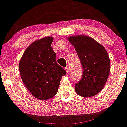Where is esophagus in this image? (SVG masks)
I'll return each mask as SVG.
<instances>
[{"instance_id":"obj_1","label":"esophagus","mask_w":127,"mask_h":127,"mask_svg":"<svg viewBox=\"0 0 127 127\" xmlns=\"http://www.w3.org/2000/svg\"><path fill=\"white\" fill-rule=\"evenodd\" d=\"M65 70H66V72H67V73H68V72H69V71H70L69 67H66V68H65Z\"/></svg>"}]
</instances>
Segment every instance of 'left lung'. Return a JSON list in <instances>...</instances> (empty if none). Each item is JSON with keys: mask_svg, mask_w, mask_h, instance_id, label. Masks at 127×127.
<instances>
[{"mask_svg": "<svg viewBox=\"0 0 127 127\" xmlns=\"http://www.w3.org/2000/svg\"><path fill=\"white\" fill-rule=\"evenodd\" d=\"M68 40L75 47L83 68L82 79L75 90L78 95L90 97L102 91L108 79L110 60L102 44L85 35L70 36Z\"/></svg>", "mask_w": 127, "mask_h": 127, "instance_id": "1", "label": "left lung"}]
</instances>
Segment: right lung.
Listing matches in <instances>:
<instances>
[{"label": "right lung", "mask_w": 127, "mask_h": 127, "mask_svg": "<svg viewBox=\"0 0 127 127\" xmlns=\"http://www.w3.org/2000/svg\"><path fill=\"white\" fill-rule=\"evenodd\" d=\"M54 38L35 40L25 49L19 64L23 83L32 96L40 100L54 97L62 76L67 73L56 62L51 44Z\"/></svg>", "instance_id": "right-lung-1"}]
</instances>
